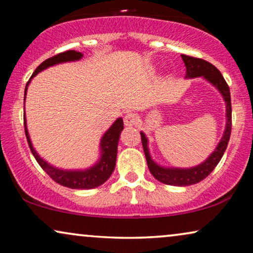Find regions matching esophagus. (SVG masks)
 <instances>
[{
    "mask_svg": "<svg viewBox=\"0 0 253 253\" xmlns=\"http://www.w3.org/2000/svg\"><path fill=\"white\" fill-rule=\"evenodd\" d=\"M124 124L126 126H132L137 123V115L134 113H126V116H124Z\"/></svg>",
    "mask_w": 253,
    "mask_h": 253,
    "instance_id": "34e87169",
    "label": "esophagus"
}]
</instances>
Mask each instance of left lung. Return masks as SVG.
Segmentation results:
<instances>
[{"label":"left lung","mask_w":253,"mask_h":253,"mask_svg":"<svg viewBox=\"0 0 253 253\" xmlns=\"http://www.w3.org/2000/svg\"><path fill=\"white\" fill-rule=\"evenodd\" d=\"M182 60L184 61V64L186 67V77L193 78L203 76L207 81L215 86V87L221 92L223 95L224 101H226L227 107V126L226 131H224L222 139L220 140L219 145H217L216 150L211 154V157L204 162V164L197 166L195 168L190 169H177V168H164L158 166L155 162L152 160L148 153L147 148V139L145 134L141 132V144H143L144 153L146 157L147 166L152 175L154 176L158 181L168 185H176V186H186L196 184L204 178H206L211 172L214 170L216 165L222 158V155L226 151L230 139L231 133V99H230V89L228 86L227 82L224 81L223 76L221 72L214 67L212 63L207 62L203 58H197L193 56H189V55L182 54Z\"/></svg>","instance_id":"8db88e82"}]
</instances>
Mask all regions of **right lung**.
<instances>
[{"mask_svg":"<svg viewBox=\"0 0 253 253\" xmlns=\"http://www.w3.org/2000/svg\"><path fill=\"white\" fill-rule=\"evenodd\" d=\"M83 54L76 50H67L63 53L56 54L54 56L47 58L46 61H43L36 70H34L32 77L36 76L38 72L42 71L43 69L48 67H51L54 64L62 63V62H69V61H77L79 58H82ZM30 82H27L26 87H25V95H26V89L27 85ZM25 95H24V100H25ZM24 129H25V136L27 139V144H29L30 150L32 152L33 157L36 158L38 164L40 165V167L50 176L51 179H54L55 182L58 184L67 186L70 189H93L96 186L101 185L105 183L107 179L110 177L112 172L114 171L116 164V155H117V145H119V139L121 131L123 130V120L117 119L115 123L109 127V130L103 134L101 139V159L96 164L94 167L87 169V170H75V171H69V170H61V169L51 167L50 165H48L46 161L42 160L32 146L31 143L29 132H27L26 127V121H25V114H24Z\"/></svg>","mask_w":253,"mask_h":253,"instance_id":"obj_1","label":"right lung"}]
</instances>
